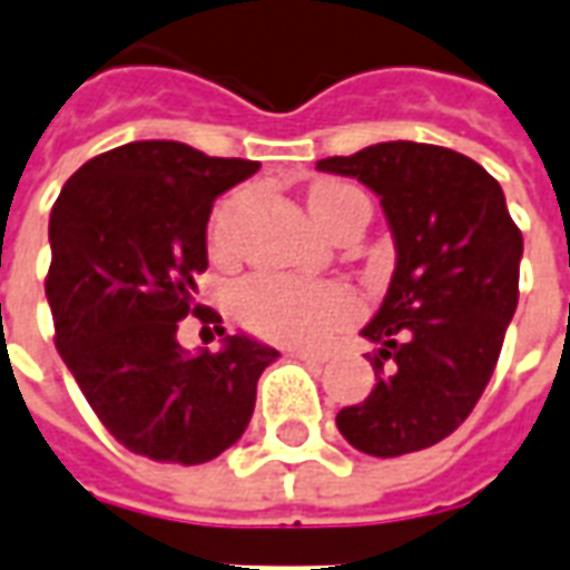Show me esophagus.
Returning <instances> with one entry per match:
<instances>
[{
	"mask_svg": "<svg viewBox=\"0 0 570 570\" xmlns=\"http://www.w3.org/2000/svg\"><path fill=\"white\" fill-rule=\"evenodd\" d=\"M293 357L302 360V363H326V360H330V354H323V351H305V347H296V351H293Z\"/></svg>",
	"mask_w": 570,
	"mask_h": 570,
	"instance_id": "1",
	"label": "esophagus"
}]
</instances>
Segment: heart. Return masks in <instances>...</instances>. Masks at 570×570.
Returning <instances> with one entry per match:
<instances>
[{
	"mask_svg": "<svg viewBox=\"0 0 570 570\" xmlns=\"http://www.w3.org/2000/svg\"><path fill=\"white\" fill-rule=\"evenodd\" d=\"M351 198H360L357 188L345 183H321L311 188L308 204L314 219L326 228V223ZM235 207L237 200H225L213 213L210 240L216 249L228 247ZM235 311L253 333L265 338L286 345H317L357 314V296L347 286L330 281H293V277L262 274L237 286Z\"/></svg>",
	"mask_w": 570,
	"mask_h": 570,
	"instance_id": "obj_1",
	"label": "heart"
}]
</instances>
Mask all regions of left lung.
<instances>
[{"instance_id":"8db88e82","label":"left lung","mask_w":570,"mask_h":570,"mask_svg":"<svg viewBox=\"0 0 570 570\" xmlns=\"http://www.w3.org/2000/svg\"><path fill=\"white\" fill-rule=\"evenodd\" d=\"M382 198L396 265L363 333L375 387L335 424L375 458L421 452L464 424L485 391L519 302L522 232L498 179L461 151L379 142L317 161Z\"/></svg>"}]
</instances>
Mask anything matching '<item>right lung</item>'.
<instances>
[{
	"label": "right lung",
	"mask_w": 570,
	"mask_h": 570,
	"mask_svg": "<svg viewBox=\"0 0 570 570\" xmlns=\"http://www.w3.org/2000/svg\"><path fill=\"white\" fill-rule=\"evenodd\" d=\"M256 170L186 142H128L81 164L51 210L57 351L104 428L151 461L204 464L235 445L259 375L281 357L244 333L216 354L176 338L198 314L213 200Z\"/></svg>",
	"instance_id": "add662e5"
}]
</instances>
